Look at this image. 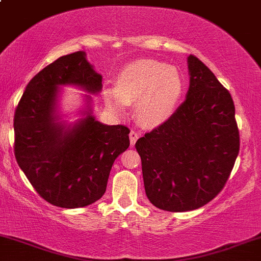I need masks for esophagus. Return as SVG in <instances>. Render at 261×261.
Returning <instances> with one entry per match:
<instances>
[{"instance_id": "34e87169", "label": "esophagus", "mask_w": 261, "mask_h": 261, "mask_svg": "<svg viewBox=\"0 0 261 261\" xmlns=\"http://www.w3.org/2000/svg\"><path fill=\"white\" fill-rule=\"evenodd\" d=\"M139 137H140V135H139V133H137V131H135V130L130 131V143H131V146H134L135 143H136V141H137V139H139Z\"/></svg>"}]
</instances>
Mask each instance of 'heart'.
Wrapping results in <instances>:
<instances>
[{"label":"heart","instance_id":"b5f03b06","mask_svg":"<svg viewBox=\"0 0 261 261\" xmlns=\"http://www.w3.org/2000/svg\"><path fill=\"white\" fill-rule=\"evenodd\" d=\"M185 92V81L178 68L157 60H136L119 72L115 87L104 91L106 103L125 114L136 101V116L142 125L157 127L174 115Z\"/></svg>","mask_w":261,"mask_h":261}]
</instances>
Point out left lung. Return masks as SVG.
Listing matches in <instances>:
<instances>
[{
	"instance_id": "8db88e82",
	"label": "left lung",
	"mask_w": 261,
	"mask_h": 261,
	"mask_svg": "<svg viewBox=\"0 0 261 261\" xmlns=\"http://www.w3.org/2000/svg\"><path fill=\"white\" fill-rule=\"evenodd\" d=\"M190 85L168 121L137 140L146 195L155 207L191 211L222 190L239 152L229 92L211 70L188 56Z\"/></svg>"
}]
</instances>
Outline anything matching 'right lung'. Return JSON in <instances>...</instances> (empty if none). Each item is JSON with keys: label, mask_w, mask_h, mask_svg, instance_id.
<instances>
[{"label": "right lung", "mask_w": 261, "mask_h": 261, "mask_svg": "<svg viewBox=\"0 0 261 261\" xmlns=\"http://www.w3.org/2000/svg\"><path fill=\"white\" fill-rule=\"evenodd\" d=\"M101 79L85 51L70 54L35 74L18 103L13 124L17 163L51 205L77 208L99 200L114 161L130 146L126 126L95 120L89 94L80 112L82 118L73 124L61 120L60 87L74 86L98 94Z\"/></svg>", "instance_id": "1"}]
</instances>
